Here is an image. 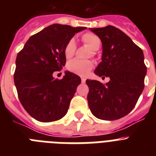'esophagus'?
Listing matches in <instances>:
<instances>
[{"label":"esophagus","instance_id":"esophagus-1","mask_svg":"<svg viewBox=\"0 0 156 156\" xmlns=\"http://www.w3.org/2000/svg\"><path fill=\"white\" fill-rule=\"evenodd\" d=\"M81 80H82V83H85V82H86L85 78H83V77H82V78H81Z\"/></svg>","mask_w":156,"mask_h":156}]
</instances>
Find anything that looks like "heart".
<instances>
[{
	"instance_id": "b5f03b06",
	"label": "heart",
	"mask_w": 156,
	"mask_h": 156,
	"mask_svg": "<svg viewBox=\"0 0 156 156\" xmlns=\"http://www.w3.org/2000/svg\"><path fill=\"white\" fill-rule=\"evenodd\" d=\"M83 42L87 44L92 51H97L101 46L100 38L94 33H86L82 36ZM76 50L75 40L72 38L69 40L64 48V54L67 59L71 58L74 55ZM94 66V63L91 61H83L79 59H74L69 61L67 65V69L71 73L77 75L85 77L91 70Z\"/></svg>"
}]
</instances>
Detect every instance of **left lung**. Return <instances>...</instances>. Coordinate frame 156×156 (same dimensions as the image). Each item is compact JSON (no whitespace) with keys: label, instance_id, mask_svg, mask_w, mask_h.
<instances>
[{"label":"left lung","instance_id":"obj_1","mask_svg":"<svg viewBox=\"0 0 156 156\" xmlns=\"http://www.w3.org/2000/svg\"><path fill=\"white\" fill-rule=\"evenodd\" d=\"M90 30L100 38L103 47L102 61L95 73L110 81L106 84L86 81L88 105L95 117L117 120L132 111L143 92L147 73L143 50L113 26Z\"/></svg>","mask_w":156,"mask_h":156}]
</instances>
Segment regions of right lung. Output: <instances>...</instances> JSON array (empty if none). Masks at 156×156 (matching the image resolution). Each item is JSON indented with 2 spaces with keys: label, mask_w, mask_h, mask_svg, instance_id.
I'll list each match as a JSON object with an SVG mask.
<instances>
[{
  "label": "right lung",
  "mask_w": 156,
  "mask_h": 156,
  "mask_svg": "<svg viewBox=\"0 0 156 156\" xmlns=\"http://www.w3.org/2000/svg\"><path fill=\"white\" fill-rule=\"evenodd\" d=\"M85 29L52 24L30 36L18 53L14 84L21 104L35 120L51 122L67 113L81 78L67 71L58 80L52 73L66 65L67 42Z\"/></svg>",
  "instance_id": "1"
}]
</instances>
